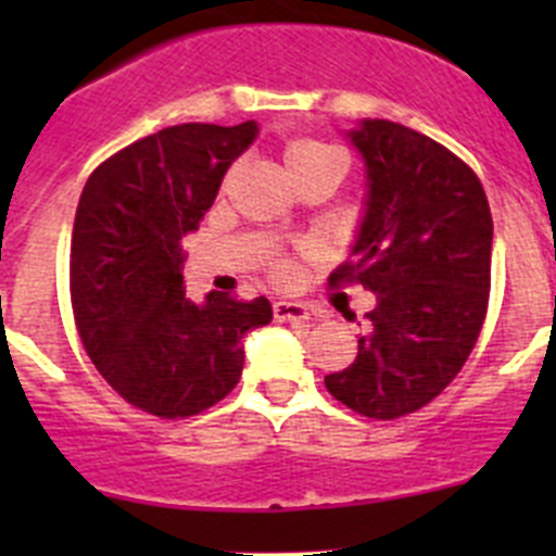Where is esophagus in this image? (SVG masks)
<instances>
[{"mask_svg":"<svg viewBox=\"0 0 556 556\" xmlns=\"http://www.w3.org/2000/svg\"><path fill=\"white\" fill-rule=\"evenodd\" d=\"M275 320L281 323H294V320H308V306L298 301H278L273 303Z\"/></svg>","mask_w":556,"mask_h":556,"instance_id":"esophagus-1","label":"esophagus"}]
</instances>
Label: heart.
I'll use <instances>...</instances> for the list:
<instances>
[{
  "instance_id": "b5f03b06",
  "label": "heart",
  "mask_w": 556,
  "mask_h": 556,
  "mask_svg": "<svg viewBox=\"0 0 556 556\" xmlns=\"http://www.w3.org/2000/svg\"><path fill=\"white\" fill-rule=\"evenodd\" d=\"M331 155H337V150L328 144H323V141H314V139H301V141H294V144L287 147V169L289 175H294V172H303L308 169L312 164H317V161L323 159H331ZM275 278L278 281H289L294 275V264L289 262V258H283V262H278L273 267Z\"/></svg>"
}]
</instances>
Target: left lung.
Here are the masks:
<instances>
[{
  "mask_svg": "<svg viewBox=\"0 0 556 556\" xmlns=\"http://www.w3.org/2000/svg\"><path fill=\"white\" fill-rule=\"evenodd\" d=\"M367 166V214L331 287L376 294L367 331L326 390L348 409L395 420L424 409L456 378L490 301L493 217L459 155L412 127L367 119L351 130Z\"/></svg>",
  "mask_w": 556,
  "mask_h": 556,
  "instance_id": "8db88e82",
  "label": "left lung"
}]
</instances>
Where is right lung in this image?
<instances>
[{"mask_svg": "<svg viewBox=\"0 0 556 556\" xmlns=\"http://www.w3.org/2000/svg\"><path fill=\"white\" fill-rule=\"evenodd\" d=\"M255 122L164 127L102 161L77 203L68 292L88 358L127 404L178 420L219 404L242 376V337L267 298H186L184 236L214 205Z\"/></svg>", "mask_w": 556, "mask_h": 556, "instance_id": "obj_1", "label": "right lung"}]
</instances>
